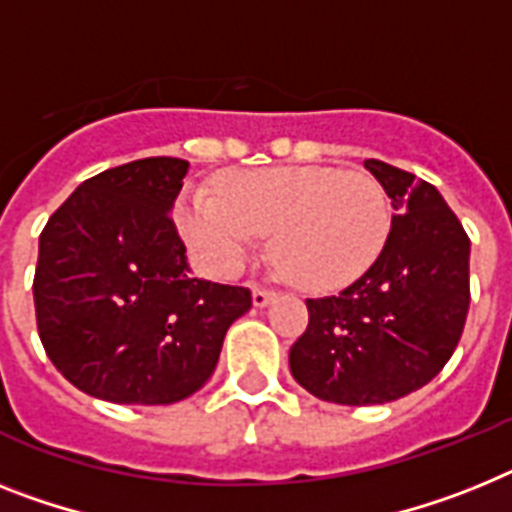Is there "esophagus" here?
Returning a JSON list of instances; mask_svg holds the SVG:
<instances>
[{
    "instance_id": "esophagus-1",
    "label": "esophagus",
    "mask_w": 512,
    "mask_h": 512,
    "mask_svg": "<svg viewBox=\"0 0 512 512\" xmlns=\"http://www.w3.org/2000/svg\"><path fill=\"white\" fill-rule=\"evenodd\" d=\"M273 299H276V294H273V291L260 289V286H255V289H252V304H255L257 309L268 307V304L273 302Z\"/></svg>"
}]
</instances>
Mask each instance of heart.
<instances>
[{
	"mask_svg": "<svg viewBox=\"0 0 512 512\" xmlns=\"http://www.w3.org/2000/svg\"><path fill=\"white\" fill-rule=\"evenodd\" d=\"M218 195L187 190L176 216L200 263L236 276L273 234V260L307 291L351 286L380 260L393 208L380 179L336 166H270L218 176Z\"/></svg>",
	"mask_w": 512,
	"mask_h": 512,
	"instance_id": "heart-1",
	"label": "heart"
}]
</instances>
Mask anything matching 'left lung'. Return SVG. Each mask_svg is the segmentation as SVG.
I'll return each mask as SVG.
<instances>
[{
	"label": "left lung",
	"mask_w": 512,
	"mask_h": 512,
	"mask_svg": "<svg viewBox=\"0 0 512 512\" xmlns=\"http://www.w3.org/2000/svg\"><path fill=\"white\" fill-rule=\"evenodd\" d=\"M364 169L393 205L380 260L338 296L307 299L309 325L289 367L304 390L341 406H375L424 388L461 341L471 242L440 192L377 158Z\"/></svg>",
	"instance_id": "8db88e82"
}]
</instances>
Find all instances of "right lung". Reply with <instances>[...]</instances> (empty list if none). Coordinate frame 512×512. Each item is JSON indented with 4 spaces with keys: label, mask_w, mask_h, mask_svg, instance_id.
<instances>
[{
    "label": "right lung",
    "mask_w": 512,
    "mask_h": 512,
    "mask_svg": "<svg viewBox=\"0 0 512 512\" xmlns=\"http://www.w3.org/2000/svg\"><path fill=\"white\" fill-rule=\"evenodd\" d=\"M190 163L140 158L83 182L38 239V336L83 393L166 406L210 380L231 322L252 307L242 286L192 278L171 221Z\"/></svg>",
    "instance_id": "right-lung-1"
}]
</instances>
